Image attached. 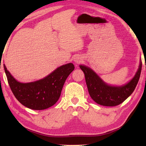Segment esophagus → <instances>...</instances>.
<instances>
[{"label": "esophagus", "instance_id": "1", "mask_svg": "<svg viewBox=\"0 0 146 146\" xmlns=\"http://www.w3.org/2000/svg\"><path fill=\"white\" fill-rule=\"evenodd\" d=\"M82 59L81 57L80 56H76L75 58V59H74V61H75V63H76V64H79L82 62Z\"/></svg>", "mask_w": 146, "mask_h": 146}]
</instances>
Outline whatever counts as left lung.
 <instances>
[{"instance_id": "8db88e82", "label": "left lung", "mask_w": 146, "mask_h": 146, "mask_svg": "<svg viewBox=\"0 0 146 146\" xmlns=\"http://www.w3.org/2000/svg\"><path fill=\"white\" fill-rule=\"evenodd\" d=\"M80 68L85 74L86 83L91 98L99 105L113 107L122 104L134 91L141 76L142 61H140L139 69L134 78L127 84L120 86L107 85L87 66L80 65Z\"/></svg>"}]
</instances>
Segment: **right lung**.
Returning <instances> with one entry per match:
<instances>
[{
  "mask_svg": "<svg viewBox=\"0 0 146 146\" xmlns=\"http://www.w3.org/2000/svg\"><path fill=\"white\" fill-rule=\"evenodd\" d=\"M9 85L17 100L24 106L33 110H44L54 105L61 95L68 76L75 69L73 63H68L56 69L45 78L23 83L17 82L4 64Z\"/></svg>",
  "mask_w": 146,
  "mask_h": 146,
  "instance_id": "right-lung-1",
  "label": "right lung"
}]
</instances>
